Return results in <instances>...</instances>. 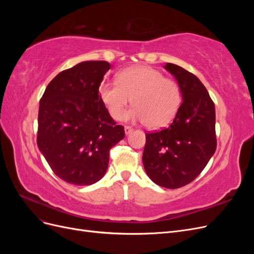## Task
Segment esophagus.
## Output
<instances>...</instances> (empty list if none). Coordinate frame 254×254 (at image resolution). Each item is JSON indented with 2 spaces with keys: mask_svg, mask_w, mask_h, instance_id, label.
Here are the masks:
<instances>
[{
  "mask_svg": "<svg viewBox=\"0 0 254 254\" xmlns=\"http://www.w3.org/2000/svg\"><path fill=\"white\" fill-rule=\"evenodd\" d=\"M124 129H125V133H126V134H129L130 132H132V130H133L130 126H125Z\"/></svg>",
  "mask_w": 254,
  "mask_h": 254,
  "instance_id": "obj_1",
  "label": "esophagus"
}]
</instances>
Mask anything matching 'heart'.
Listing matches in <instances>:
<instances>
[{
	"instance_id": "obj_1",
	"label": "heart",
	"mask_w": 254,
	"mask_h": 254,
	"mask_svg": "<svg viewBox=\"0 0 254 254\" xmlns=\"http://www.w3.org/2000/svg\"><path fill=\"white\" fill-rule=\"evenodd\" d=\"M118 81H104L98 93L114 120H121L130 101L134 105L126 120L141 121L150 128L166 126L181 104L178 83L156 68L137 65L118 73ZM133 99H131V97Z\"/></svg>"
}]
</instances>
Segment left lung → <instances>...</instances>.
<instances>
[{
    "label": "left lung",
    "instance_id": "obj_1",
    "mask_svg": "<svg viewBox=\"0 0 254 254\" xmlns=\"http://www.w3.org/2000/svg\"><path fill=\"white\" fill-rule=\"evenodd\" d=\"M164 67L178 82L183 102L170 126L146 133L143 164L158 186L178 189L193 181L216 150L215 106L194 74L174 64Z\"/></svg>",
    "mask_w": 254,
    "mask_h": 254
}]
</instances>
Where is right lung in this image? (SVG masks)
Listing matches in <instances>:
<instances>
[{
    "label": "right lung",
    "instance_id": "1",
    "mask_svg": "<svg viewBox=\"0 0 254 254\" xmlns=\"http://www.w3.org/2000/svg\"><path fill=\"white\" fill-rule=\"evenodd\" d=\"M107 61H83L60 72L45 89L38 114L37 145L52 171L74 186L101 180L111 147L124 139L99 97Z\"/></svg>",
    "mask_w": 254,
    "mask_h": 254
}]
</instances>
